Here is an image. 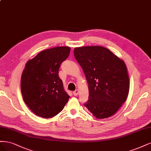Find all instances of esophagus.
Returning <instances> with one entry per match:
<instances>
[{
  "label": "esophagus",
  "instance_id": "34e87169",
  "mask_svg": "<svg viewBox=\"0 0 151 151\" xmlns=\"http://www.w3.org/2000/svg\"><path fill=\"white\" fill-rule=\"evenodd\" d=\"M78 93H79V90H76L75 91H73V95L75 96H77L78 95Z\"/></svg>",
  "mask_w": 151,
  "mask_h": 151
}]
</instances>
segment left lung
I'll list each match as a JSON object with an SVG mask.
<instances>
[{
  "label": "left lung",
  "mask_w": 151,
  "mask_h": 151,
  "mask_svg": "<svg viewBox=\"0 0 151 151\" xmlns=\"http://www.w3.org/2000/svg\"><path fill=\"white\" fill-rule=\"evenodd\" d=\"M73 52L88 85L89 99L84 106L96 119L114 115L129 95L130 81L125 62L102 46L75 47Z\"/></svg>",
  "instance_id": "1"
}]
</instances>
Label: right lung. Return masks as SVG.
Wrapping results in <instances>:
<instances>
[{"label":"right lung","mask_w":151,"mask_h":151,"mask_svg":"<svg viewBox=\"0 0 151 151\" xmlns=\"http://www.w3.org/2000/svg\"><path fill=\"white\" fill-rule=\"evenodd\" d=\"M70 50L68 46L50 48L26 63L21 80L22 98L32 112L40 117L56 115L68 101L70 96L63 88L58 71Z\"/></svg>","instance_id":"obj_1"}]
</instances>
